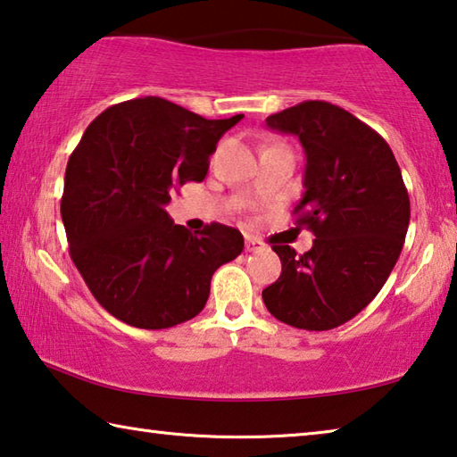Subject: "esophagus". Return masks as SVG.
Here are the masks:
<instances>
[{
  "mask_svg": "<svg viewBox=\"0 0 457 457\" xmlns=\"http://www.w3.org/2000/svg\"><path fill=\"white\" fill-rule=\"evenodd\" d=\"M264 250V244L256 237H245V252H260Z\"/></svg>",
  "mask_w": 457,
  "mask_h": 457,
  "instance_id": "34e87169",
  "label": "esophagus"
}]
</instances>
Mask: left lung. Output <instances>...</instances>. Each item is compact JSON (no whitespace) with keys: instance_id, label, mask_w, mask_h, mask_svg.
Listing matches in <instances>:
<instances>
[{"instance_id":"1","label":"left lung","mask_w":457,"mask_h":457,"mask_svg":"<svg viewBox=\"0 0 457 457\" xmlns=\"http://www.w3.org/2000/svg\"><path fill=\"white\" fill-rule=\"evenodd\" d=\"M266 125L300 138L306 154L296 223L314 234L308 252L272 245L282 274L262 292L270 314L304 330L349 322L389 278L409 228L407 187L391 146L349 111L304 100Z\"/></svg>"}]
</instances>
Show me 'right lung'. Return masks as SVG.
Returning a JSON list of instances; mask_svg holds the SVG:
<instances>
[{"mask_svg":"<svg viewBox=\"0 0 457 457\" xmlns=\"http://www.w3.org/2000/svg\"><path fill=\"white\" fill-rule=\"evenodd\" d=\"M242 119L210 120L145 96L106 108L84 130L60 212L74 266L114 319L146 330L191 320L215 270L242 253L236 228L213 221L193 236L165 212L173 191L205 179L215 145Z\"/></svg>","mask_w":457,"mask_h":457,"instance_id":"1","label":"right lung"}]
</instances>
